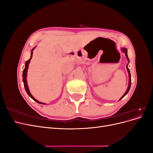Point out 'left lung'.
I'll return each instance as SVG.
<instances>
[{"mask_svg":"<svg viewBox=\"0 0 153 153\" xmlns=\"http://www.w3.org/2000/svg\"><path fill=\"white\" fill-rule=\"evenodd\" d=\"M122 51L123 52L125 53V55H126V59H127V60H128V63H129V59H128V53H127V52H128V51H127V49L126 48H122ZM126 69H127V70H128V75H129V85H128V89H127V90H126V92H125V93L124 94V95L121 97V98H120V100H121V99H123L124 97L126 96L127 94H128V92H129V89H130V87H131V75H130V71H129V68H128V64L126 65Z\"/></svg>","mask_w":153,"mask_h":153,"instance_id":"8db88e82","label":"left lung"}]
</instances>
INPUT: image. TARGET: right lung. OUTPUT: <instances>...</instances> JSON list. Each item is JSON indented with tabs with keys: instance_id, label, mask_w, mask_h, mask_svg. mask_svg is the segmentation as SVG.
<instances>
[{
	"instance_id": "right-lung-1",
	"label": "right lung",
	"mask_w": 153,
	"mask_h": 153,
	"mask_svg": "<svg viewBox=\"0 0 153 153\" xmlns=\"http://www.w3.org/2000/svg\"><path fill=\"white\" fill-rule=\"evenodd\" d=\"M35 48H34L31 51V55H30V58L28 60V61H27L26 62H25V69H24V71H23V75H22V76H23V82H24V87H25V91L27 92V93L28 94V95L30 97V98L34 100L35 101H36L37 103H38L39 104H43L45 105V103H41L40 102V101H38L37 100H36L33 96H32V94H30V92L29 91V87H28V85H27V69H28V68H29V62L30 61V60L32 59V53H33V50H34Z\"/></svg>"
}]
</instances>
